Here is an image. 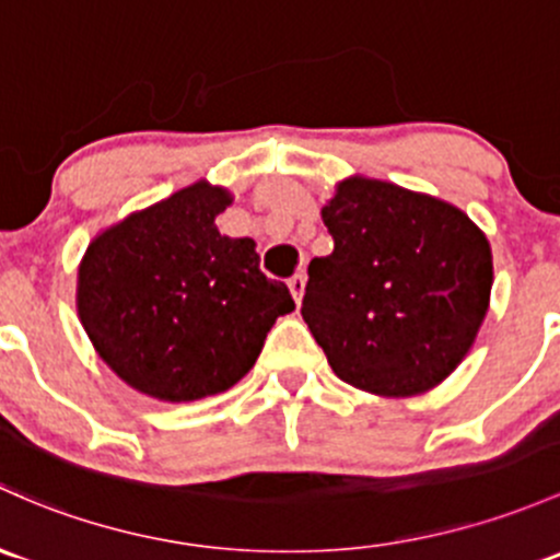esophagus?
Masks as SVG:
<instances>
[{
    "label": "esophagus",
    "mask_w": 560,
    "mask_h": 560,
    "mask_svg": "<svg viewBox=\"0 0 560 560\" xmlns=\"http://www.w3.org/2000/svg\"><path fill=\"white\" fill-rule=\"evenodd\" d=\"M290 292L292 298H295V303L300 305V300H303V292H305V273H295L290 279Z\"/></svg>",
    "instance_id": "34e87169"
}]
</instances>
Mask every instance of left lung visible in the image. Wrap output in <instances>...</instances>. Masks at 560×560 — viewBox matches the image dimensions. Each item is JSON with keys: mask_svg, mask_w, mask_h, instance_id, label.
<instances>
[{"mask_svg": "<svg viewBox=\"0 0 560 560\" xmlns=\"http://www.w3.org/2000/svg\"><path fill=\"white\" fill-rule=\"evenodd\" d=\"M332 255L308 265L305 325L340 381L416 397L469 354L488 314L493 257L458 206L346 176L322 206Z\"/></svg>", "mask_w": 560, "mask_h": 560, "instance_id": "1", "label": "left lung"}]
</instances>
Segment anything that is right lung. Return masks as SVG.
I'll return each instance as SVG.
<instances>
[{
	"label": "right lung",
	"mask_w": 560,
	"mask_h": 560,
	"mask_svg": "<svg viewBox=\"0 0 560 560\" xmlns=\"http://www.w3.org/2000/svg\"><path fill=\"white\" fill-rule=\"evenodd\" d=\"M231 203L228 187L198 179L104 228L82 255V329L139 394L196 402L228 392L295 311L287 284L260 270L255 241L217 231Z\"/></svg>",
	"instance_id": "1"
}]
</instances>
